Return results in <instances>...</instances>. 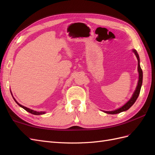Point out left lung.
I'll list each match as a JSON object with an SVG mask.
<instances>
[{
    "instance_id": "left-lung-1",
    "label": "left lung",
    "mask_w": 155,
    "mask_h": 155,
    "mask_svg": "<svg viewBox=\"0 0 155 155\" xmlns=\"http://www.w3.org/2000/svg\"><path fill=\"white\" fill-rule=\"evenodd\" d=\"M133 51L135 54L136 56H137V59H138V71L139 73V79L138 81L137 87V88H136V90L134 91L132 97H131L130 99L127 102L124 106L119 108V109H118L112 110V111H104V112H105V113H107V114H115L120 113V112H121L127 110L129 108L134 104L136 100H137V98L140 94V89H141V87L142 85L143 72H142V70L141 67H140V58H139V55L137 53V51L136 50H133Z\"/></svg>"
}]
</instances>
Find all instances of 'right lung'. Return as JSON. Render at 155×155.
<instances>
[{
  "label": "right lung",
  "instance_id": "right-lung-1",
  "mask_svg": "<svg viewBox=\"0 0 155 155\" xmlns=\"http://www.w3.org/2000/svg\"><path fill=\"white\" fill-rule=\"evenodd\" d=\"M11 92V91H10ZM11 94H12V92H11ZM13 100H15V101L17 103V104L19 105L21 107H22V109H24L25 110H26L27 112H30V113H31V114H34V115H41V114H45L46 112H43V111H41V112H37V111H35V110H31V109H28V108H27V107H25V106H23V105H21V104H18V103L15 100V98L13 97Z\"/></svg>",
  "mask_w": 155,
  "mask_h": 155
}]
</instances>
